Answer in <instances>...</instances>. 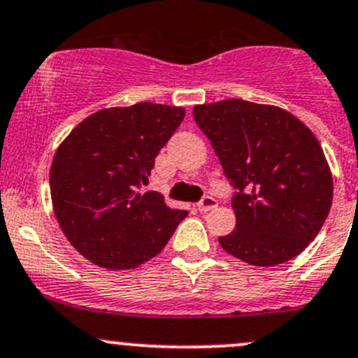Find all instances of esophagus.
I'll return each instance as SVG.
<instances>
[{"instance_id":"1","label":"esophagus","mask_w":358,"mask_h":358,"mask_svg":"<svg viewBox=\"0 0 358 358\" xmlns=\"http://www.w3.org/2000/svg\"><path fill=\"white\" fill-rule=\"evenodd\" d=\"M196 206L200 212H210V210H213L217 206V200L213 196H203L198 201Z\"/></svg>"}]
</instances>
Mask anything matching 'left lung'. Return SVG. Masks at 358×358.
Segmentation results:
<instances>
[{"instance_id":"1","label":"left lung","mask_w":358,"mask_h":358,"mask_svg":"<svg viewBox=\"0 0 358 358\" xmlns=\"http://www.w3.org/2000/svg\"><path fill=\"white\" fill-rule=\"evenodd\" d=\"M193 117L236 189V229L220 236V246L257 267L294 259L333 203V178L314 132L286 110L238 98L194 106Z\"/></svg>"}]
</instances>
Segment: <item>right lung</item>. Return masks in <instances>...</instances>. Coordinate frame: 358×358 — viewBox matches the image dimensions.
Listing matches in <instances>:
<instances>
[{"label": "right lung", "instance_id": "add662e5", "mask_svg": "<svg viewBox=\"0 0 358 358\" xmlns=\"http://www.w3.org/2000/svg\"><path fill=\"white\" fill-rule=\"evenodd\" d=\"M182 106L106 108L58 146L51 201L73 248L105 268H134L164 250L187 210L171 208L148 184L158 152L184 119Z\"/></svg>", "mask_w": 358, "mask_h": 358}]
</instances>
